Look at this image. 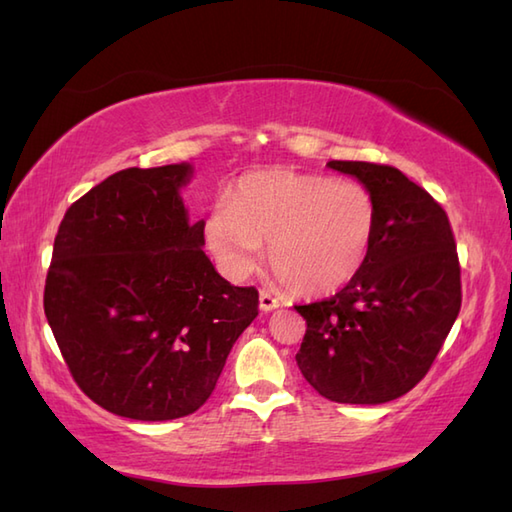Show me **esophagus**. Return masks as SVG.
I'll return each mask as SVG.
<instances>
[{"mask_svg":"<svg viewBox=\"0 0 512 512\" xmlns=\"http://www.w3.org/2000/svg\"><path fill=\"white\" fill-rule=\"evenodd\" d=\"M259 308H262L264 312L275 310V308H279V299L270 290H262L259 292Z\"/></svg>","mask_w":512,"mask_h":512,"instance_id":"esophagus-1","label":"esophagus"}]
</instances>
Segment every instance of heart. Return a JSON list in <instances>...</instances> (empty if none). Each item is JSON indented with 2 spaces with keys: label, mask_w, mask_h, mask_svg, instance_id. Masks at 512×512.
<instances>
[{
  "label": "heart",
  "mask_w": 512,
  "mask_h": 512,
  "mask_svg": "<svg viewBox=\"0 0 512 512\" xmlns=\"http://www.w3.org/2000/svg\"><path fill=\"white\" fill-rule=\"evenodd\" d=\"M374 193L354 180L270 169L237 180L217 202L204 235L231 277H244L268 242L277 277L299 295H328L354 279L376 237Z\"/></svg>",
  "instance_id": "b5f03b06"
}]
</instances>
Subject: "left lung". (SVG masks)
<instances>
[{"mask_svg":"<svg viewBox=\"0 0 512 512\" xmlns=\"http://www.w3.org/2000/svg\"><path fill=\"white\" fill-rule=\"evenodd\" d=\"M361 180L378 206L363 268L334 297L295 306L306 319L297 352L323 398L380 405L427 376L462 306L460 259L447 211L389 165L330 160Z\"/></svg>","mask_w":512,"mask_h":512,"instance_id":"obj_1","label":"left lung"}]
</instances>
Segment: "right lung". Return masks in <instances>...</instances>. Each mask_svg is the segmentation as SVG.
Masks as SVG:
<instances>
[{
  "mask_svg": "<svg viewBox=\"0 0 512 512\" xmlns=\"http://www.w3.org/2000/svg\"><path fill=\"white\" fill-rule=\"evenodd\" d=\"M191 165L123 169L59 224L43 310L74 383L132 420H173L213 394L233 343L259 314L204 255L180 187Z\"/></svg>",
  "mask_w": 512,
  "mask_h": 512,
  "instance_id": "add662e5",
  "label": "right lung"
}]
</instances>
